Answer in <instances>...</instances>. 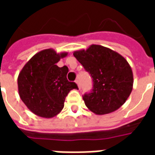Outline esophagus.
I'll list each match as a JSON object with an SVG mask.
<instances>
[{
  "label": "esophagus",
  "instance_id": "1",
  "mask_svg": "<svg viewBox=\"0 0 155 155\" xmlns=\"http://www.w3.org/2000/svg\"><path fill=\"white\" fill-rule=\"evenodd\" d=\"M75 83L77 84L78 87L80 88V83H79V81H78V79H77V80H75Z\"/></svg>",
  "mask_w": 155,
  "mask_h": 155
}]
</instances>
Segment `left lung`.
Here are the masks:
<instances>
[{
	"label": "left lung",
	"mask_w": 155,
	"mask_h": 155,
	"mask_svg": "<svg viewBox=\"0 0 155 155\" xmlns=\"http://www.w3.org/2000/svg\"><path fill=\"white\" fill-rule=\"evenodd\" d=\"M74 56L93 79V91L83 96L95 114H110L123 105L133 90L130 64L120 54L100 45L74 51Z\"/></svg>",
	"instance_id": "left-lung-1"
}]
</instances>
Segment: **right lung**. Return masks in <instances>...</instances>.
I'll return each mask as SVG.
<instances>
[{
  "label": "right lung",
  "instance_id": "1",
  "mask_svg": "<svg viewBox=\"0 0 155 155\" xmlns=\"http://www.w3.org/2000/svg\"><path fill=\"white\" fill-rule=\"evenodd\" d=\"M67 54V52L57 53L51 48L41 51L26 62L19 73V95L33 114L53 118L63 110L68 93L78 89L74 82L67 81V66L56 65Z\"/></svg>",
  "mask_w": 155,
  "mask_h": 155
}]
</instances>
